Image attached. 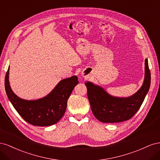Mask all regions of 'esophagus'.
Wrapping results in <instances>:
<instances>
[{
    "mask_svg": "<svg viewBox=\"0 0 160 160\" xmlns=\"http://www.w3.org/2000/svg\"><path fill=\"white\" fill-rule=\"evenodd\" d=\"M83 75L84 77H86V75H86L85 73H83Z\"/></svg>",
    "mask_w": 160,
    "mask_h": 160,
    "instance_id": "34e87169",
    "label": "esophagus"
}]
</instances>
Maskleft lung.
Returning <instances> with one entry per match:
<instances>
[{
    "mask_svg": "<svg viewBox=\"0 0 160 160\" xmlns=\"http://www.w3.org/2000/svg\"><path fill=\"white\" fill-rule=\"evenodd\" d=\"M145 79L136 93L126 98L111 96L101 87L87 82L88 97L95 117L103 123H119L130 119L139 109L151 83L148 59L145 60Z\"/></svg>",
    "mask_w": 160,
    "mask_h": 160,
    "instance_id": "8db88e82",
    "label": "left lung"
}]
</instances>
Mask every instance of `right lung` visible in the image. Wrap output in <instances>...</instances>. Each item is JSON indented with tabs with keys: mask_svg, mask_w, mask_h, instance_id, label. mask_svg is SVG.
Masks as SVG:
<instances>
[{
	"mask_svg": "<svg viewBox=\"0 0 160 160\" xmlns=\"http://www.w3.org/2000/svg\"><path fill=\"white\" fill-rule=\"evenodd\" d=\"M9 68L4 85L7 95L13 107L27 122L37 126H49L63 116L70 95L79 83L77 76L61 81L51 93L40 99L27 101L19 98L11 89L8 81Z\"/></svg>",
	"mask_w": 160,
	"mask_h": 160,
	"instance_id": "right-lung-1",
	"label": "right lung"
}]
</instances>
